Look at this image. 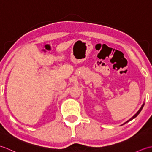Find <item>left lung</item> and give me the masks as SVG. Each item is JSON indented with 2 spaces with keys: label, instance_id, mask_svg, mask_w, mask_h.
Returning <instances> with one entry per match:
<instances>
[{
  "label": "left lung",
  "instance_id": "left-lung-1",
  "mask_svg": "<svg viewBox=\"0 0 152 152\" xmlns=\"http://www.w3.org/2000/svg\"><path fill=\"white\" fill-rule=\"evenodd\" d=\"M144 104H142V106H141V108L139 109V110H138L137 113H136V114H134L133 116V117H132L131 119H129V120L127 121H126L125 123H124V124H123V125H124V124H126V123H127V122H129V121H131L132 120V119H133L134 118H136L137 117V116L138 115V114H140V112H141V110H142V109L143 108V107H144Z\"/></svg>",
  "mask_w": 152,
  "mask_h": 152
}]
</instances>
